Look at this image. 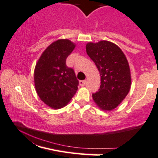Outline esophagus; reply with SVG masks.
Segmentation results:
<instances>
[{
	"instance_id": "34e87169",
	"label": "esophagus",
	"mask_w": 158,
	"mask_h": 158,
	"mask_svg": "<svg viewBox=\"0 0 158 158\" xmlns=\"http://www.w3.org/2000/svg\"><path fill=\"white\" fill-rule=\"evenodd\" d=\"M86 84H87V82H86V81H80V82H79L80 86H81V87H83V86H84Z\"/></svg>"
}]
</instances>
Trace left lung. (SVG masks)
Wrapping results in <instances>:
<instances>
[{
  "mask_svg": "<svg viewBox=\"0 0 158 158\" xmlns=\"http://www.w3.org/2000/svg\"><path fill=\"white\" fill-rule=\"evenodd\" d=\"M86 51L100 74V89L92 95L94 102L103 110L116 108L131 87V73L126 55L118 45L105 40L88 43Z\"/></svg>",
  "mask_w": 158,
  "mask_h": 158,
  "instance_id": "left-lung-1",
  "label": "left lung"
}]
</instances>
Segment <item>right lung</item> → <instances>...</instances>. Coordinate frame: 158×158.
<instances>
[{"instance_id":"1","label":"right lung","mask_w":158,"mask_h":158,"mask_svg":"<svg viewBox=\"0 0 158 158\" xmlns=\"http://www.w3.org/2000/svg\"><path fill=\"white\" fill-rule=\"evenodd\" d=\"M75 48L68 40H58L47 47L34 71V82L42 101L52 109L69 103L77 90L79 81L74 69L66 65V58Z\"/></svg>"}]
</instances>
